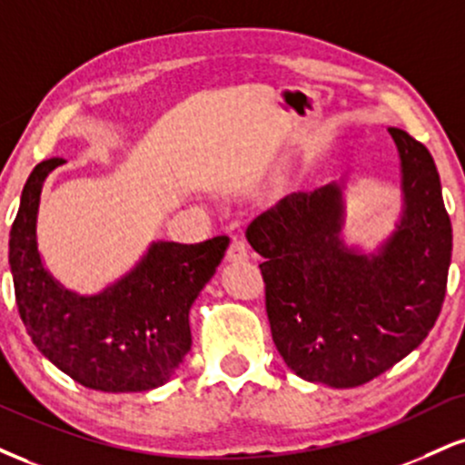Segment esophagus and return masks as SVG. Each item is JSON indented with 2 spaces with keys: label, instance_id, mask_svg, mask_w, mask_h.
I'll return each instance as SVG.
<instances>
[{
  "label": "esophagus",
  "instance_id": "obj_1",
  "mask_svg": "<svg viewBox=\"0 0 465 465\" xmlns=\"http://www.w3.org/2000/svg\"><path fill=\"white\" fill-rule=\"evenodd\" d=\"M249 257V244L242 238H232L227 249V260L229 262H242Z\"/></svg>",
  "mask_w": 465,
  "mask_h": 465
}]
</instances>
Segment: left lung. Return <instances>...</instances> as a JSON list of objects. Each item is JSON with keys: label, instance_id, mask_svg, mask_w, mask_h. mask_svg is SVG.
<instances>
[{"label": "left lung", "instance_id": "left-lung-1", "mask_svg": "<svg viewBox=\"0 0 465 465\" xmlns=\"http://www.w3.org/2000/svg\"><path fill=\"white\" fill-rule=\"evenodd\" d=\"M405 212L379 253L349 249L338 183L292 193L251 223L279 355L301 379L355 388L401 361L438 321L452 227L429 149L390 127Z\"/></svg>", "mask_w": 465, "mask_h": 465}]
</instances>
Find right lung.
<instances>
[{
	"label": "right lung",
	"mask_w": 465,
	"mask_h": 465,
	"mask_svg": "<svg viewBox=\"0 0 465 465\" xmlns=\"http://www.w3.org/2000/svg\"><path fill=\"white\" fill-rule=\"evenodd\" d=\"M60 162L35 166L10 229L8 262L27 335L49 361L91 390L144 392L164 385L190 351V305L216 272L229 238L153 242L138 266L104 292L64 290L43 268L36 247L43 182Z\"/></svg>",
	"instance_id": "add662e5"
}]
</instances>
